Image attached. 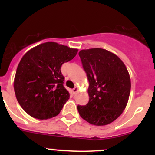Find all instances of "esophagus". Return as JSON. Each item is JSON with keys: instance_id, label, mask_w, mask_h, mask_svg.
<instances>
[{"instance_id": "esophagus-1", "label": "esophagus", "mask_w": 155, "mask_h": 155, "mask_svg": "<svg viewBox=\"0 0 155 155\" xmlns=\"http://www.w3.org/2000/svg\"><path fill=\"white\" fill-rule=\"evenodd\" d=\"M78 91V87H75L73 89V94H76V92Z\"/></svg>"}]
</instances>
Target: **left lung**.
Here are the masks:
<instances>
[{"mask_svg": "<svg viewBox=\"0 0 155 155\" xmlns=\"http://www.w3.org/2000/svg\"><path fill=\"white\" fill-rule=\"evenodd\" d=\"M79 55L89 82V101L78 106L79 115L94 125L110 124L121 115L129 99L131 84L126 66L104 48L81 50Z\"/></svg>", "mask_w": 155, "mask_h": 155, "instance_id": "left-lung-1", "label": "left lung"}]
</instances>
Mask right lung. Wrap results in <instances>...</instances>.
<instances>
[{
  "mask_svg": "<svg viewBox=\"0 0 155 155\" xmlns=\"http://www.w3.org/2000/svg\"><path fill=\"white\" fill-rule=\"evenodd\" d=\"M77 51L76 48L47 42L23 56L15 73L14 91L18 104L31 117L43 120L58 115L70 98L61 68Z\"/></svg>",
  "mask_w": 155,
  "mask_h": 155,
  "instance_id": "add662e5",
  "label": "right lung"
}]
</instances>
